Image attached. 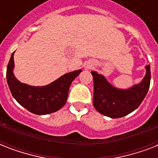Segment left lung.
Instances as JSON below:
<instances>
[{
	"label": "left lung",
	"mask_w": 158,
	"mask_h": 158,
	"mask_svg": "<svg viewBox=\"0 0 158 158\" xmlns=\"http://www.w3.org/2000/svg\"><path fill=\"white\" fill-rule=\"evenodd\" d=\"M146 74L139 84L126 89L110 84L102 74L91 71L94 77V106L99 113L110 118H120L136 110L149 89L150 64L145 66Z\"/></svg>",
	"instance_id": "left-lung-1"
}]
</instances>
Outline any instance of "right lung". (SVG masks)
<instances>
[{
	"mask_svg": "<svg viewBox=\"0 0 158 158\" xmlns=\"http://www.w3.org/2000/svg\"><path fill=\"white\" fill-rule=\"evenodd\" d=\"M14 52L6 69V79L11 94L28 111L36 115H48L57 111L66 103L70 84L82 69L66 73L45 86H32L21 83L14 74Z\"/></svg>",
	"mask_w": 158,
	"mask_h": 158,
	"instance_id": "1",
	"label": "right lung"
}]
</instances>
